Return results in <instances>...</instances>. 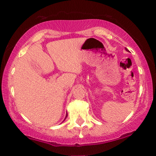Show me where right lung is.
Returning <instances> with one entry per match:
<instances>
[{
	"instance_id": "1",
	"label": "right lung",
	"mask_w": 156,
	"mask_h": 156,
	"mask_svg": "<svg viewBox=\"0 0 156 156\" xmlns=\"http://www.w3.org/2000/svg\"><path fill=\"white\" fill-rule=\"evenodd\" d=\"M67 116H68V114L66 115V117H67ZM66 117H65V118H66ZM64 120H65V119H64Z\"/></svg>"
}]
</instances>
